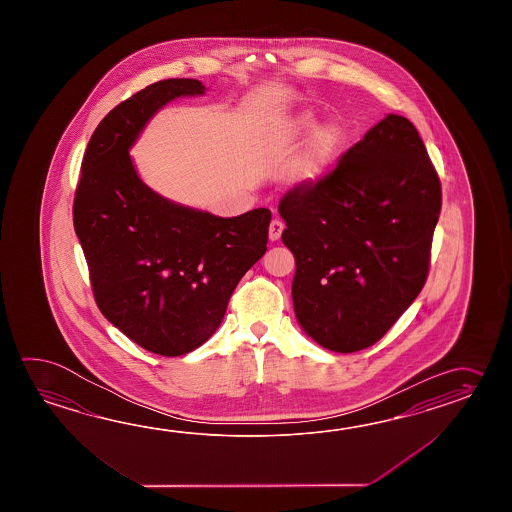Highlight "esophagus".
<instances>
[{"mask_svg": "<svg viewBox=\"0 0 512 512\" xmlns=\"http://www.w3.org/2000/svg\"><path fill=\"white\" fill-rule=\"evenodd\" d=\"M283 229H285V225H283L280 219H272L271 225H269V240H280V236H282Z\"/></svg>", "mask_w": 512, "mask_h": 512, "instance_id": "1", "label": "esophagus"}]
</instances>
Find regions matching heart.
<instances>
[{
	"label": "heart",
	"instance_id": "obj_1",
	"mask_svg": "<svg viewBox=\"0 0 512 512\" xmlns=\"http://www.w3.org/2000/svg\"><path fill=\"white\" fill-rule=\"evenodd\" d=\"M316 127L318 119L315 115L311 111H302L278 122L271 133L272 146L282 153L291 152L309 135H313L302 155L293 164V177L298 185L318 183L335 164L338 153L342 150L344 135L338 126L329 124L318 131Z\"/></svg>",
	"mask_w": 512,
	"mask_h": 512
}]
</instances>
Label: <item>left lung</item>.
Instances as JSON below:
<instances>
[{
	"label": "left lung",
	"instance_id": "1",
	"mask_svg": "<svg viewBox=\"0 0 512 512\" xmlns=\"http://www.w3.org/2000/svg\"><path fill=\"white\" fill-rule=\"evenodd\" d=\"M278 212L293 252L294 313L322 348L381 340L421 293L441 212V181L414 124L386 115L315 185Z\"/></svg>",
	"mask_w": 512,
	"mask_h": 512
}]
</instances>
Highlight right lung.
Returning a JSON list of instances; mask_svg holds the SVG:
<instances>
[{
    "mask_svg": "<svg viewBox=\"0 0 512 512\" xmlns=\"http://www.w3.org/2000/svg\"><path fill=\"white\" fill-rule=\"evenodd\" d=\"M194 78L144 87L100 120L87 144L73 223L100 313L141 348L179 357L218 329L243 274L267 251L269 208L238 218L177 205L142 183L130 148Z\"/></svg>",
    "mask_w": 512,
    "mask_h": 512,
    "instance_id": "right-lung-1",
    "label": "right lung"
}]
</instances>
